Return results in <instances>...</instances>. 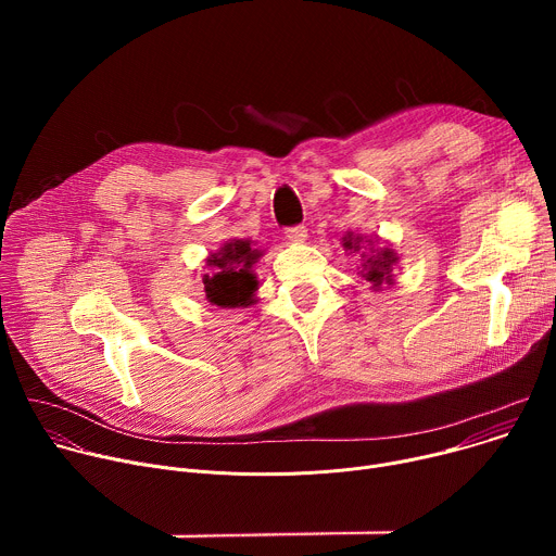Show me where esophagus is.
Returning a JSON list of instances; mask_svg holds the SVG:
<instances>
[{
	"mask_svg": "<svg viewBox=\"0 0 556 556\" xmlns=\"http://www.w3.org/2000/svg\"><path fill=\"white\" fill-rule=\"evenodd\" d=\"M286 237L290 242H296V244H301V242H305V237H307V228L303 226V224H299V226H290V228H286Z\"/></svg>",
	"mask_w": 556,
	"mask_h": 556,
	"instance_id": "34e87169",
	"label": "esophagus"
}]
</instances>
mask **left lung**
I'll list each match as a JSON object with an SVG mask.
<instances>
[{
	"label": "left lung",
	"mask_w": 556,
	"mask_h": 556,
	"mask_svg": "<svg viewBox=\"0 0 556 556\" xmlns=\"http://www.w3.org/2000/svg\"><path fill=\"white\" fill-rule=\"evenodd\" d=\"M367 242V240H365ZM378 242L369 240L367 249H363V235H354V232H348L343 237V249L350 251V253H361V262H363V270H361V277L365 281L371 283L374 290H380L382 286H391L393 283V266L399 264V255H395L393 249L389 247H376Z\"/></svg>",
	"instance_id": "1"
}]
</instances>
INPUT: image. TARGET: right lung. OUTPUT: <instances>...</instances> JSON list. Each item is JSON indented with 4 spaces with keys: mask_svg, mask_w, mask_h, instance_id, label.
Returning a JSON list of instances; mask_svg holds the SVG:
<instances>
[{
    "mask_svg": "<svg viewBox=\"0 0 556 556\" xmlns=\"http://www.w3.org/2000/svg\"><path fill=\"white\" fill-rule=\"evenodd\" d=\"M264 253L251 240H230L206 257L208 273L202 275L206 299L219 307H247L255 303L260 288L253 266Z\"/></svg>",
    "mask_w": 556,
    "mask_h": 556,
    "instance_id": "obj_1",
    "label": "right lung"
}]
</instances>
